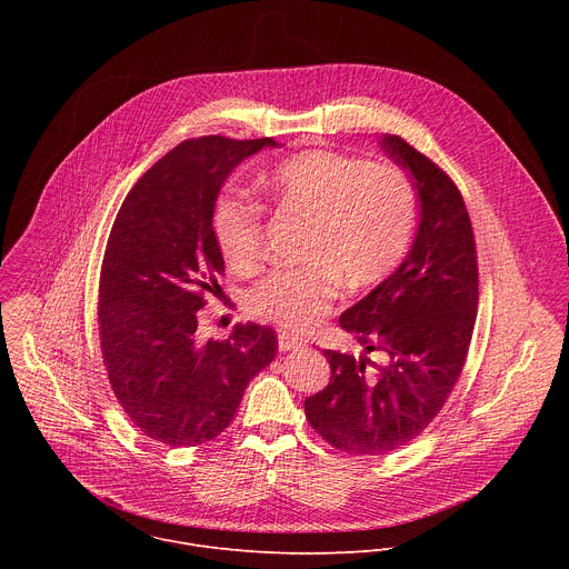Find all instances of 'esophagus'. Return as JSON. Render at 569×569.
<instances>
[{"mask_svg": "<svg viewBox=\"0 0 569 569\" xmlns=\"http://www.w3.org/2000/svg\"><path fill=\"white\" fill-rule=\"evenodd\" d=\"M301 347H306L301 338H295L292 333H286V331L279 333V351H297Z\"/></svg>", "mask_w": 569, "mask_h": 569, "instance_id": "esophagus-1", "label": "esophagus"}]
</instances>
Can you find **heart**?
I'll list each match as a JSON object with an SVG mask.
<instances>
[{
    "label": "heart",
    "mask_w": 569,
    "mask_h": 569,
    "mask_svg": "<svg viewBox=\"0 0 569 569\" xmlns=\"http://www.w3.org/2000/svg\"><path fill=\"white\" fill-rule=\"evenodd\" d=\"M272 200L310 220L301 268L270 272L250 290V310L288 331H306L347 290L380 283L408 250L417 222L410 176L391 164L310 150L299 152L266 180ZM213 238L229 268L246 272L261 259L263 207L242 191L213 204Z\"/></svg>",
    "instance_id": "1"
}]
</instances>
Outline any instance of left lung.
<instances>
[{
	"mask_svg": "<svg viewBox=\"0 0 569 569\" xmlns=\"http://www.w3.org/2000/svg\"><path fill=\"white\" fill-rule=\"evenodd\" d=\"M380 148L415 184L417 233L402 263L340 315L362 351H323L331 382L303 400L315 432L349 455H387L430 426L463 369L479 299L459 189L400 137Z\"/></svg>",
	"mask_w": 569,
	"mask_h": 569,
	"instance_id": "obj_1",
	"label": "left lung"
}]
</instances>
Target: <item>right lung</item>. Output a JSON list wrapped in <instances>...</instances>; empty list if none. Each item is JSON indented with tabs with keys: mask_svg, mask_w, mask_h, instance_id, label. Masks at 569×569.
<instances>
[{
	"mask_svg": "<svg viewBox=\"0 0 569 569\" xmlns=\"http://www.w3.org/2000/svg\"><path fill=\"white\" fill-rule=\"evenodd\" d=\"M277 146L268 137L182 141L137 180L114 218L99 283L101 351L123 412L159 443L218 437L274 360L277 336L259 323H238L222 342H200L196 331L224 272L211 224L218 193L242 159Z\"/></svg>",
	"mask_w": 569,
	"mask_h": 569,
	"instance_id": "add662e5",
	"label": "right lung"
}]
</instances>
